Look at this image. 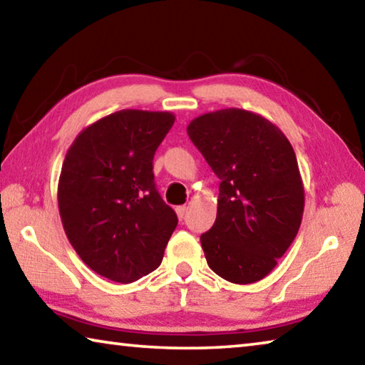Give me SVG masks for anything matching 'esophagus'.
<instances>
[{
    "mask_svg": "<svg viewBox=\"0 0 365 365\" xmlns=\"http://www.w3.org/2000/svg\"><path fill=\"white\" fill-rule=\"evenodd\" d=\"M175 212H177V215H178V219L183 220L185 215H187V206H178V207L175 209Z\"/></svg>",
    "mask_w": 365,
    "mask_h": 365,
    "instance_id": "34e87169",
    "label": "esophagus"
}]
</instances>
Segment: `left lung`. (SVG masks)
I'll use <instances>...</instances> for the list:
<instances>
[{
    "instance_id": "left-lung-1",
    "label": "left lung",
    "mask_w": 365,
    "mask_h": 365,
    "mask_svg": "<svg viewBox=\"0 0 365 365\" xmlns=\"http://www.w3.org/2000/svg\"><path fill=\"white\" fill-rule=\"evenodd\" d=\"M187 132L220 178L217 217L201 235L207 265L238 285L262 280L293 243L304 211L292 143L275 123L238 108L196 117Z\"/></svg>"
}]
</instances>
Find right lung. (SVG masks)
I'll return each instance as SVG.
<instances>
[{
    "label": "right lung",
    "instance_id": "add662e5",
    "mask_svg": "<svg viewBox=\"0 0 365 365\" xmlns=\"http://www.w3.org/2000/svg\"><path fill=\"white\" fill-rule=\"evenodd\" d=\"M174 122L172 113L122 109L83 128L67 150L58 183L64 232L80 259L113 282L156 270L177 227L153 174Z\"/></svg>",
    "mask_w": 365,
    "mask_h": 365
}]
</instances>
